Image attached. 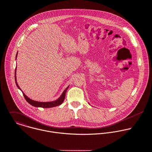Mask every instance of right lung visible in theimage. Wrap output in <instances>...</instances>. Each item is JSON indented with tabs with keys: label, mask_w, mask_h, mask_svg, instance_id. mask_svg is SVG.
<instances>
[{
	"label": "right lung",
	"mask_w": 152,
	"mask_h": 152,
	"mask_svg": "<svg viewBox=\"0 0 152 152\" xmlns=\"http://www.w3.org/2000/svg\"><path fill=\"white\" fill-rule=\"evenodd\" d=\"M17 56H18V53L16 54V57L17 58ZM16 67L15 69V82H16V86L17 87L20 89V87L19 86L18 83H17V81H16ZM69 86L63 91L62 94L61 95V97L58 99L56 100V101H53V102H36V101H34L33 100H31V99H29L28 97H27L25 94L24 93H23V95L25 97V99H26V100L29 103L31 104V105L34 106V107H43V108H49V107H56V106H59L60 104H61L64 100V98H65V94H66V92L67 91V89H68Z\"/></svg>",
	"instance_id": "obj_1"
}]
</instances>
